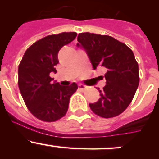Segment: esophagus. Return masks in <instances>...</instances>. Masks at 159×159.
I'll use <instances>...</instances> for the list:
<instances>
[{
    "mask_svg": "<svg viewBox=\"0 0 159 159\" xmlns=\"http://www.w3.org/2000/svg\"><path fill=\"white\" fill-rule=\"evenodd\" d=\"M86 89H87V87H86L85 85H84V84H79V85H78V89H79L80 91H84Z\"/></svg>",
    "mask_w": 159,
    "mask_h": 159,
    "instance_id": "obj_1",
    "label": "esophagus"
}]
</instances>
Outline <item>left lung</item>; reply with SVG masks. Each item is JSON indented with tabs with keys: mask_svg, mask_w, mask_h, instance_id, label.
Here are the masks:
<instances>
[{
	"mask_svg": "<svg viewBox=\"0 0 159 159\" xmlns=\"http://www.w3.org/2000/svg\"><path fill=\"white\" fill-rule=\"evenodd\" d=\"M78 44L84 48L94 69L106 70V85L98 89L100 98L89 104L95 115L105 118L122 113L132 101L139 84V65L130 48L108 35L80 33Z\"/></svg>",
	"mask_w": 159,
	"mask_h": 159,
	"instance_id": "8db88e82",
	"label": "left lung"
}]
</instances>
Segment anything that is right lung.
<instances>
[{"label": "right lung", "mask_w": 159, "mask_h": 159, "mask_svg": "<svg viewBox=\"0 0 159 159\" xmlns=\"http://www.w3.org/2000/svg\"><path fill=\"white\" fill-rule=\"evenodd\" d=\"M76 32H62L46 36L30 45L18 66V87L27 108L38 119L52 122L66 115L70 98L78 89L53 84L50 73L56 72L57 54L63 46L71 42Z\"/></svg>", "instance_id": "obj_1"}]
</instances>
